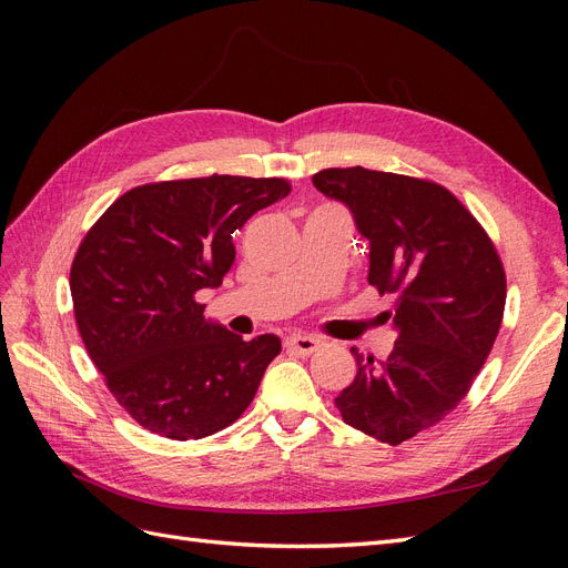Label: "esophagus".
I'll list each match as a JSON object with an SVG mask.
<instances>
[{
    "label": "esophagus",
    "instance_id": "34e87169",
    "mask_svg": "<svg viewBox=\"0 0 568 568\" xmlns=\"http://www.w3.org/2000/svg\"><path fill=\"white\" fill-rule=\"evenodd\" d=\"M320 338L315 336H307V334H294L286 338V348L294 351L298 355H313L317 348H320Z\"/></svg>",
    "mask_w": 568,
    "mask_h": 568
}]
</instances>
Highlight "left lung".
I'll list each match as a JSON object with an SVG mask.
<instances>
[{"instance_id":"obj_1","label":"left lung","mask_w":568,"mask_h":568,"mask_svg":"<svg viewBox=\"0 0 568 568\" xmlns=\"http://www.w3.org/2000/svg\"><path fill=\"white\" fill-rule=\"evenodd\" d=\"M317 192L346 205L369 244L367 282L393 294L398 341L384 363L357 348L343 422L398 445L434 426L471 388L500 332L507 284L476 217L448 189L367 168H326Z\"/></svg>"}]
</instances>
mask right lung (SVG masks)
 <instances>
[{
	"instance_id": "1",
	"label": "right lung",
	"mask_w": 568,
	"mask_h": 568,
	"mask_svg": "<svg viewBox=\"0 0 568 568\" xmlns=\"http://www.w3.org/2000/svg\"><path fill=\"white\" fill-rule=\"evenodd\" d=\"M286 194L277 178L144 184L84 236L71 267L78 329L115 400L149 432L175 440L222 432L282 353L280 336L244 341L205 320L196 294L230 272L232 234Z\"/></svg>"
}]
</instances>
